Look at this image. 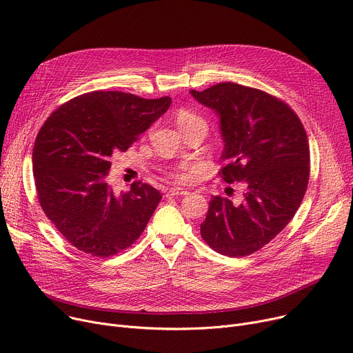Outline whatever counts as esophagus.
I'll use <instances>...</instances> for the list:
<instances>
[{
	"instance_id": "obj_1",
	"label": "esophagus",
	"mask_w": 353,
	"mask_h": 353,
	"mask_svg": "<svg viewBox=\"0 0 353 353\" xmlns=\"http://www.w3.org/2000/svg\"><path fill=\"white\" fill-rule=\"evenodd\" d=\"M186 194H189V190L183 188H172L167 190V196H186Z\"/></svg>"
}]
</instances>
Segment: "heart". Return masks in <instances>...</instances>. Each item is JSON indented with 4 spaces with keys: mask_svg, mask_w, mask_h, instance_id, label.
I'll list each match as a JSON object with an SVG mask.
<instances>
[{
    "mask_svg": "<svg viewBox=\"0 0 353 353\" xmlns=\"http://www.w3.org/2000/svg\"><path fill=\"white\" fill-rule=\"evenodd\" d=\"M176 121L180 130H184L196 124H206L203 121V119H200L197 114L193 113V111H189V110H180L176 114ZM194 170L196 169L192 163H183L176 169L174 177L179 180H189L194 174Z\"/></svg>",
    "mask_w": 353,
    "mask_h": 353,
    "instance_id": "b5f03b06",
    "label": "heart"
}]
</instances>
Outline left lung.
<instances>
[{
    "instance_id": "left-lung-1",
    "label": "left lung",
    "mask_w": 353,
    "mask_h": 353,
    "mask_svg": "<svg viewBox=\"0 0 353 353\" xmlns=\"http://www.w3.org/2000/svg\"><path fill=\"white\" fill-rule=\"evenodd\" d=\"M190 94L219 117L226 161L220 177L245 188L239 205L210 200L201 237L221 254L248 256L279 234L301 206L309 181L306 132L288 104L261 90L220 83Z\"/></svg>"
}]
</instances>
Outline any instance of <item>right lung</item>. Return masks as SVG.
Returning a JSON list of instances; mask_svg holds the SVG:
<instances>
[{
    "instance_id": "1",
    "label": "right lung",
    "mask_w": 353,
    "mask_h": 353,
    "mask_svg": "<svg viewBox=\"0 0 353 353\" xmlns=\"http://www.w3.org/2000/svg\"><path fill=\"white\" fill-rule=\"evenodd\" d=\"M172 104L121 91H92L70 100L46 120L32 148L40 205L79 250L108 257L132 246L161 194L134 181L127 193L107 183L110 157L125 152Z\"/></svg>"
}]
</instances>
